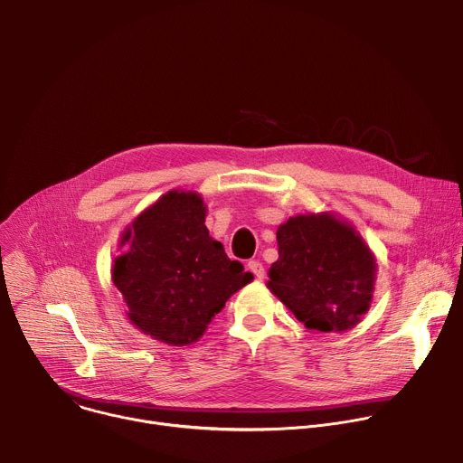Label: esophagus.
Returning a JSON list of instances; mask_svg holds the SVG:
<instances>
[{
    "label": "esophagus",
    "mask_w": 463,
    "mask_h": 463,
    "mask_svg": "<svg viewBox=\"0 0 463 463\" xmlns=\"http://www.w3.org/2000/svg\"><path fill=\"white\" fill-rule=\"evenodd\" d=\"M247 268L252 271V275H254L258 280H261L263 275H266V271H263V266H261V263H260L258 260H250V261L247 263Z\"/></svg>",
    "instance_id": "34e87169"
}]
</instances>
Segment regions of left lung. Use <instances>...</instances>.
Returning <instances> with one entry per match:
<instances>
[{"mask_svg": "<svg viewBox=\"0 0 463 463\" xmlns=\"http://www.w3.org/2000/svg\"><path fill=\"white\" fill-rule=\"evenodd\" d=\"M277 241L268 288L306 327L345 332L370 309L377 263L350 223L329 213L295 216Z\"/></svg>", "mask_w": 463, "mask_h": 463, "instance_id": "8db88e82", "label": "left lung"}]
</instances>
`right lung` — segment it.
Wrapping results in <instances>:
<instances>
[{
    "label": "right lung",
    "instance_id": "obj_1",
    "mask_svg": "<svg viewBox=\"0 0 463 463\" xmlns=\"http://www.w3.org/2000/svg\"><path fill=\"white\" fill-rule=\"evenodd\" d=\"M205 216L200 194L170 190L122 232L126 250L113 261L111 280L131 324L172 346L200 339L229 297L252 280L211 238Z\"/></svg>",
    "mask_w": 463,
    "mask_h": 463
}]
</instances>
